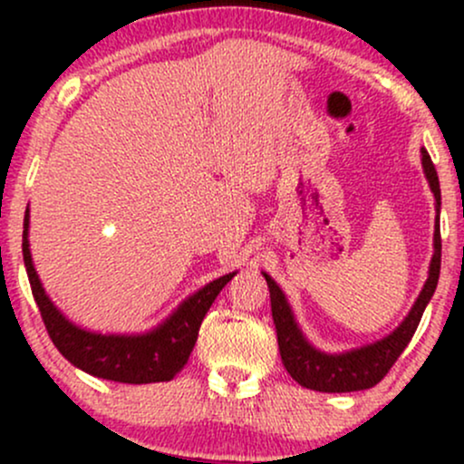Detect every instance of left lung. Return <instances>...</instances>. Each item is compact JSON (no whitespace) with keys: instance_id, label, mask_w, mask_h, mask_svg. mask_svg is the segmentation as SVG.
<instances>
[{"instance_id":"obj_1","label":"left lung","mask_w":464,"mask_h":464,"mask_svg":"<svg viewBox=\"0 0 464 464\" xmlns=\"http://www.w3.org/2000/svg\"><path fill=\"white\" fill-rule=\"evenodd\" d=\"M30 209L24 218V264L32 296L54 347L89 375L121 384H154L169 382L188 364L207 310L233 275L211 281L189 296L168 321L143 334H98L78 327L45 295L30 253Z\"/></svg>"}]
</instances>
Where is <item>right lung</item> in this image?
<instances>
[{
  "mask_svg": "<svg viewBox=\"0 0 464 464\" xmlns=\"http://www.w3.org/2000/svg\"><path fill=\"white\" fill-rule=\"evenodd\" d=\"M423 168L425 177H428L430 189H432L436 198V225H434V255L430 262L428 281H425L423 290H420L417 303L399 327L391 335H386L380 343L371 344V347L360 349L355 355H323L303 338L301 329L296 327L295 316H292L290 305H287L285 295L281 287L266 276V284L270 290V307H273V321L276 327V340H279V353L281 362L299 382L301 386L312 388V391L321 392H351L362 391V388H371L372 384L386 375L388 369L395 364L401 351L408 347L410 338L417 332L420 316H423L425 305L432 299L436 284H439L440 275V225H439V209H440V185L436 169L430 157L423 154Z\"/></svg>",
  "mask_w": 464,
  "mask_h": 464,
  "instance_id": "obj_1",
  "label": "right lung"
}]
</instances>
